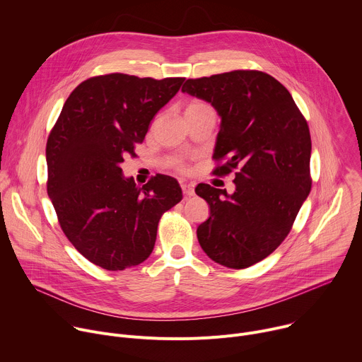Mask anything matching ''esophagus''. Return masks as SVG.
Returning <instances> with one entry per match:
<instances>
[{"instance_id": "1", "label": "esophagus", "mask_w": 362, "mask_h": 362, "mask_svg": "<svg viewBox=\"0 0 362 362\" xmlns=\"http://www.w3.org/2000/svg\"><path fill=\"white\" fill-rule=\"evenodd\" d=\"M182 190L185 196H193L194 194V186L192 183H182Z\"/></svg>"}]
</instances>
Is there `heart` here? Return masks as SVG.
Instances as JSON below:
<instances>
[{
	"label": "heart",
	"instance_id": "b5f03b06",
	"mask_svg": "<svg viewBox=\"0 0 362 362\" xmlns=\"http://www.w3.org/2000/svg\"><path fill=\"white\" fill-rule=\"evenodd\" d=\"M208 107L206 105H203V103L200 101H193V103H189L186 110H185V115L186 113H190V112H194V110H200V109H204ZM173 166L177 168V169H183V162L182 160H173Z\"/></svg>",
	"mask_w": 362,
	"mask_h": 362
}]
</instances>
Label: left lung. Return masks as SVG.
<instances>
[{
	"mask_svg": "<svg viewBox=\"0 0 362 362\" xmlns=\"http://www.w3.org/2000/svg\"><path fill=\"white\" fill-rule=\"evenodd\" d=\"M183 93L208 101L221 117L214 173H235V192L199 183L209 219L197 239L212 261L243 269L265 259L288 236L311 192V134L291 93L272 76L235 70L189 78Z\"/></svg>",
	"mask_w": 362,
	"mask_h": 362,
	"instance_id": "obj_1",
	"label": "left lung"
}]
</instances>
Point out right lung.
<instances>
[{
	"instance_id": "add662e5",
	"label": "right lung",
	"mask_w": 362,
	"mask_h": 362,
	"mask_svg": "<svg viewBox=\"0 0 362 362\" xmlns=\"http://www.w3.org/2000/svg\"><path fill=\"white\" fill-rule=\"evenodd\" d=\"M183 81L122 73L91 77L69 95L48 136V197L67 239L103 269L144 262L162 215L182 200L175 177L156 175L139 187L122 163L136 156L134 146Z\"/></svg>"
}]
</instances>
